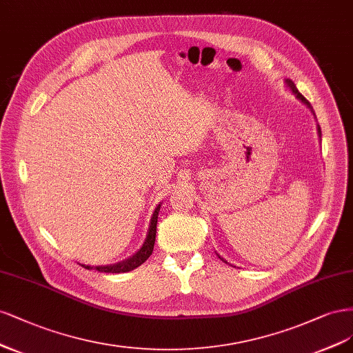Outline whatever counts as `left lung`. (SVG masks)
Returning a JSON list of instances; mask_svg holds the SVG:
<instances>
[{"mask_svg": "<svg viewBox=\"0 0 353 353\" xmlns=\"http://www.w3.org/2000/svg\"><path fill=\"white\" fill-rule=\"evenodd\" d=\"M284 83H286V86L292 90V94L294 95V97H296L301 102H302V104L303 105H306V108H310V111L312 112V116L315 117V112H314V110H312V107H311V104H310V102L308 101H306L305 98H303V95L299 92V90H298V88H296V85H294L292 81H290V79H286V81H284ZM316 119V117H315ZM316 132H318V138H320V141H321V129H320V124H316ZM215 254H217V252H215ZM219 255V254H217ZM219 258L221 259V261H224V263L225 264H229V263H227V261L223 258V256H220L219 255ZM232 267H234V265H232Z\"/></svg>", "mask_w": 353, "mask_h": 353, "instance_id": "obj_1", "label": "left lung"}]
</instances>
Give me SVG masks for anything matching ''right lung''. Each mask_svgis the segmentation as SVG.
I'll use <instances>...</instances> for the list:
<instances>
[{
  "instance_id": "add662e5",
  "label": "right lung",
  "mask_w": 353,
  "mask_h": 353,
  "mask_svg": "<svg viewBox=\"0 0 353 353\" xmlns=\"http://www.w3.org/2000/svg\"><path fill=\"white\" fill-rule=\"evenodd\" d=\"M160 208H161V202L158 203L157 208L154 210V214L151 217V223H150V227H148V233H146V237H145V242L143 245L141 246V249L138 252H136L134 255H132L130 258L121 261V263H117V264H112V265H105V267H97L98 271L101 272H128V271H132L134 270L136 267L142 265L145 261L151 256L152 251H154V243H155V233H157V221H158V212H160ZM86 270H92V267L89 265H83Z\"/></svg>"
}]
</instances>
